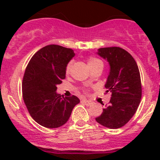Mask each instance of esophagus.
<instances>
[{
    "label": "esophagus",
    "mask_w": 160,
    "mask_h": 160,
    "mask_svg": "<svg viewBox=\"0 0 160 160\" xmlns=\"http://www.w3.org/2000/svg\"><path fill=\"white\" fill-rule=\"evenodd\" d=\"M83 103H85V105H90L91 104H92V101H90V100H85V99H83L82 100H81Z\"/></svg>",
    "instance_id": "1"
}]
</instances>
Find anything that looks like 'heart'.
Returning a JSON list of instances; mask_svg holds the SVG:
<instances>
[{
	"label": "heart",
	"instance_id": "heart-1",
	"mask_svg": "<svg viewBox=\"0 0 160 160\" xmlns=\"http://www.w3.org/2000/svg\"><path fill=\"white\" fill-rule=\"evenodd\" d=\"M88 65H89L90 69H92V68L94 67V66H95V65H103V63L100 59H98V58L96 57H93V56H90V57L88 59ZM71 65H72V64H71V62H70L68 63L67 65H66V67H65V73H66L67 75L68 74H70V70H71Z\"/></svg>",
	"mask_w": 160,
	"mask_h": 160
}]
</instances>
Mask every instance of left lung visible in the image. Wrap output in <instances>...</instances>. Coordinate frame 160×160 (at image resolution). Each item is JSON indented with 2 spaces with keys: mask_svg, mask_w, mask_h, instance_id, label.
<instances>
[{
  "mask_svg": "<svg viewBox=\"0 0 160 160\" xmlns=\"http://www.w3.org/2000/svg\"><path fill=\"white\" fill-rule=\"evenodd\" d=\"M98 55L110 65L105 88L107 92H111V98L95 120L109 129H119L130 120L140 103L142 85L139 68L133 56L120 47L100 48Z\"/></svg>",
  "mask_w": 160,
  "mask_h": 160,
  "instance_id": "1",
  "label": "left lung"
}]
</instances>
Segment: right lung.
<instances>
[{"label":"right lung","instance_id":"right-lung-1","mask_svg":"<svg viewBox=\"0 0 160 160\" xmlns=\"http://www.w3.org/2000/svg\"><path fill=\"white\" fill-rule=\"evenodd\" d=\"M74 55L72 49L49 45L39 50L26 68L22 80L24 102L34 120L46 128L62 126L80 103L75 95L64 98L56 93Z\"/></svg>","mask_w":160,"mask_h":160}]
</instances>
